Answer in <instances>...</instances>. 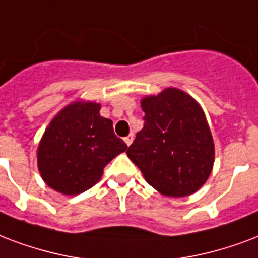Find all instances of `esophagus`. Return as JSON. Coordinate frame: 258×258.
<instances>
[{
	"instance_id": "34e87169",
	"label": "esophagus",
	"mask_w": 258,
	"mask_h": 258,
	"mask_svg": "<svg viewBox=\"0 0 258 258\" xmlns=\"http://www.w3.org/2000/svg\"><path fill=\"white\" fill-rule=\"evenodd\" d=\"M133 139H134V135H133V134H130L128 137H125V138H124L125 145H127V146H130V145L133 143Z\"/></svg>"
}]
</instances>
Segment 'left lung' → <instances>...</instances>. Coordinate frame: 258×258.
Returning <instances> with one entry per match:
<instances>
[{"mask_svg":"<svg viewBox=\"0 0 258 258\" xmlns=\"http://www.w3.org/2000/svg\"><path fill=\"white\" fill-rule=\"evenodd\" d=\"M143 128L127 155L162 195L182 198L199 189L214 165V142L203 109L189 94L169 88L142 100Z\"/></svg>","mask_w":258,"mask_h":258,"instance_id":"8db88e82","label":"left lung"}]
</instances>
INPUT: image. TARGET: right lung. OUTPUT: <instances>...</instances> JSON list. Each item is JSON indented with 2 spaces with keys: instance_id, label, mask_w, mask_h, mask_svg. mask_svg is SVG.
<instances>
[{
  "instance_id": "right-lung-1",
  "label": "right lung",
  "mask_w": 258,
  "mask_h": 258,
  "mask_svg": "<svg viewBox=\"0 0 258 258\" xmlns=\"http://www.w3.org/2000/svg\"><path fill=\"white\" fill-rule=\"evenodd\" d=\"M127 150L100 104L73 103L55 116L37 149L43 180L63 195H78L100 180L104 168Z\"/></svg>"
}]
</instances>
